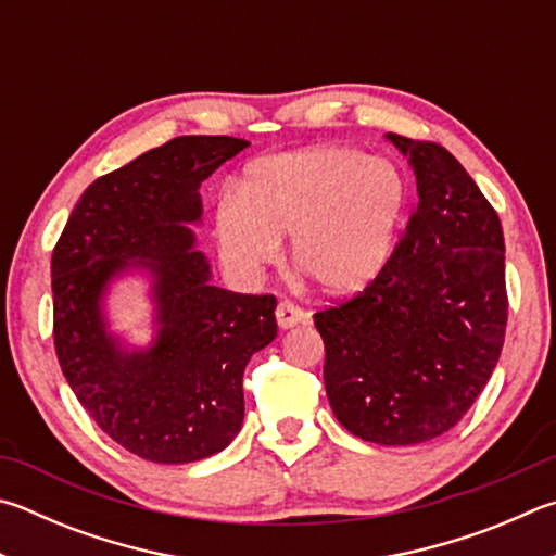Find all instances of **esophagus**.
<instances>
[{
    "mask_svg": "<svg viewBox=\"0 0 556 556\" xmlns=\"http://www.w3.org/2000/svg\"><path fill=\"white\" fill-rule=\"evenodd\" d=\"M306 320V313L301 311L294 301H279V306H277V323H279V328H294V326H299V323H304Z\"/></svg>",
    "mask_w": 556,
    "mask_h": 556,
    "instance_id": "1",
    "label": "esophagus"
}]
</instances>
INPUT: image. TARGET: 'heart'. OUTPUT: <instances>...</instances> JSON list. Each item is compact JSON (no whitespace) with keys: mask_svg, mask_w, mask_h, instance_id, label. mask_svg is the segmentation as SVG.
Instances as JSON below:
<instances>
[{"mask_svg":"<svg viewBox=\"0 0 556 556\" xmlns=\"http://www.w3.org/2000/svg\"><path fill=\"white\" fill-rule=\"evenodd\" d=\"M406 175L355 148H311L255 165L216 206L226 265L252 277L291 236V265L328 296L365 289L391 260L406 216Z\"/></svg>","mask_w":556,"mask_h":556,"instance_id":"b5f03b06","label":"heart"}]
</instances>
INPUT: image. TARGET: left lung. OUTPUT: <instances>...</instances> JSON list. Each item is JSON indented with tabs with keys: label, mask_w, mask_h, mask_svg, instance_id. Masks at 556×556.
<instances>
[{
	"label": "left lung",
	"mask_w": 556,
	"mask_h": 556,
	"mask_svg": "<svg viewBox=\"0 0 556 556\" xmlns=\"http://www.w3.org/2000/svg\"><path fill=\"white\" fill-rule=\"evenodd\" d=\"M418 204L387 267L355 296L313 313L336 418L377 445H418L467 416L508 323L496 208L447 148L389 134Z\"/></svg>",
	"instance_id": "1"
}]
</instances>
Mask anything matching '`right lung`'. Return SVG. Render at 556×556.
Returning a JSON list of instances; mask_svg holds the SVG:
<instances>
[{
	"label": "right lung",
	"mask_w": 556,
	"mask_h": 556,
	"mask_svg": "<svg viewBox=\"0 0 556 556\" xmlns=\"http://www.w3.org/2000/svg\"><path fill=\"white\" fill-rule=\"evenodd\" d=\"M250 143L179 136L94 179L60 233L53 340L77 401L121 447L157 464L199 462L243 426V371L277 336V299L208 281L185 224L201 216L199 185ZM128 266L154 275L161 330L128 353L105 332L101 296Z\"/></svg>",
	"instance_id": "add662e5"
}]
</instances>
